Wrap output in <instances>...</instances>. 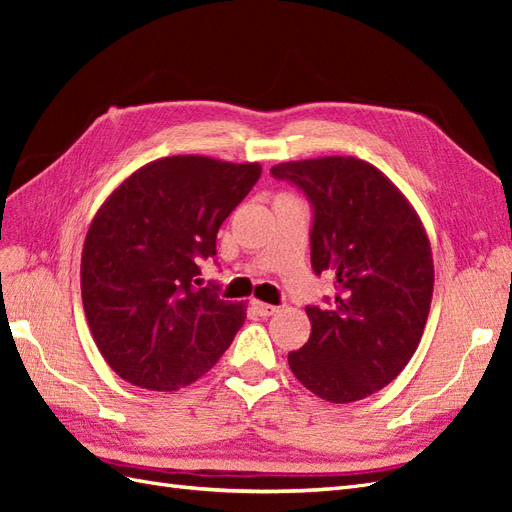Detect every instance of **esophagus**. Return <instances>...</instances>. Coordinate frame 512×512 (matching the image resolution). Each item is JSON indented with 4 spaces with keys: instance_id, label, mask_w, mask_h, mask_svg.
<instances>
[{
    "instance_id": "34e87169",
    "label": "esophagus",
    "mask_w": 512,
    "mask_h": 512,
    "mask_svg": "<svg viewBox=\"0 0 512 512\" xmlns=\"http://www.w3.org/2000/svg\"><path fill=\"white\" fill-rule=\"evenodd\" d=\"M252 305H254V312H256L258 316H262V318H267V316H273V314L277 312V307H275V305H269V303H262V301H254Z\"/></svg>"
}]
</instances>
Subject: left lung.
<instances>
[{"instance_id":"1","label":"left lung","mask_w":512,"mask_h":512,"mask_svg":"<svg viewBox=\"0 0 512 512\" xmlns=\"http://www.w3.org/2000/svg\"><path fill=\"white\" fill-rule=\"evenodd\" d=\"M314 205L312 267L335 275L331 309L305 307L307 344L288 354L292 374L320 399L350 404L395 380L421 342L433 256L410 200L382 170L352 156L282 162Z\"/></svg>"}]
</instances>
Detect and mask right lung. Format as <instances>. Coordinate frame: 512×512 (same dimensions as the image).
<instances>
[{
  "instance_id": "obj_1",
  "label": "right lung",
  "mask_w": 512,
  "mask_h": 512,
  "mask_svg": "<svg viewBox=\"0 0 512 512\" xmlns=\"http://www.w3.org/2000/svg\"><path fill=\"white\" fill-rule=\"evenodd\" d=\"M260 173L258 162L170 156L134 170L100 205L83 243L81 294L89 331L119 378L177 391L232 344L245 303L194 284Z\"/></svg>"
}]
</instances>
